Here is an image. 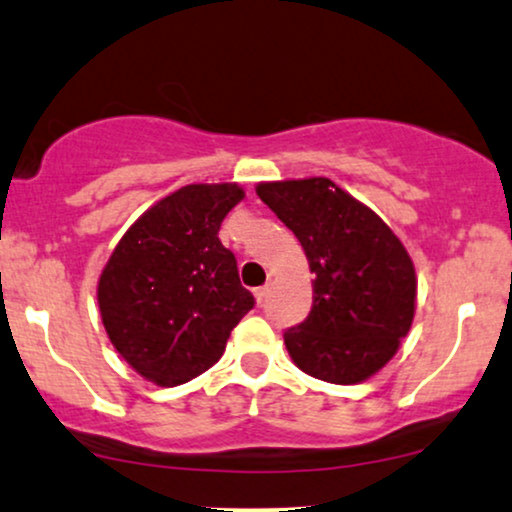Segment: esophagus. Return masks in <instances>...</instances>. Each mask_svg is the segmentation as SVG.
<instances>
[{
  "label": "esophagus",
  "instance_id": "34e87169",
  "mask_svg": "<svg viewBox=\"0 0 512 512\" xmlns=\"http://www.w3.org/2000/svg\"><path fill=\"white\" fill-rule=\"evenodd\" d=\"M267 295H269V286L255 288V300H257V304H262L264 300H267Z\"/></svg>",
  "mask_w": 512,
  "mask_h": 512
}]
</instances>
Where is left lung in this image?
<instances>
[{
	"instance_id": "obj_1",
	"label": "left lung",
	"mask_w": 512,
	"mask_h": 512,
	"mask_svg": "<svg viewBox=\"0 0 512 512\" xmlns=\"http://www.w3.org/2000/svg\"><path fill=\"white\" fill-rule=\"evenodd\" d=\"M255 191L297 236L314 274L312 312L283 333L290 359L323 383H364L411 331V255L383 219L328 177L260 181Z\"/></svg>"
}]
</instances>
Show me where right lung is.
Masks as SVG:
<instances>
[{
  "label": "right lung",
  "mask_w": 512,
  "mask_h": 512,
  "mask_svg": "<svg viewBox=\"0 0 512 512\" xmlns=\"http://www.w3.org/2000/svg\"><path fill=\"white\" fill-rule=\"evenodd\" d=\"M243 198L236 181L181 186L129 226L101 269L103 328L148 383L174 387L215 366L255 304L217 236Z\"/></svg>",
  "instance_id": "right-lung-1"
}]
</instances>
